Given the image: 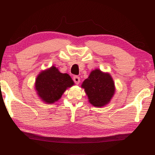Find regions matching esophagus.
Returning a JSON list of instances; mask_svg holds the SVG:
<instances>
[{"label":"esophagus","mask_w":155,"mask_h":155,"mask_svg":"<svg viewBox=\"0 0 155 155\" xmlns=\"http://www.w3.org/2000/svg\"><path fill=\"white\" fill-rule=\"evenodd\" d=\"M73 80H74V82L76 83V84H78L80 83V77H78V76H77V75L74 76V77H73Z\"/></svg>","instance_id":"34e87169"}]
</instances>
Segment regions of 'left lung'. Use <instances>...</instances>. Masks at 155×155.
Instances as JSON below:
<instances>
[{
  "mask_svg": "<svg viewBox=\"0 0 155 155\" xmlns=\"http://www.w3.org/2000/svg\"><path fill=\"white\" fill-rule=\"evenodd\" d=\"M88 96L89 102L95 107H104L108 104L115 92V82L108 73L96 68L81 85Z\"/></svg>",
  "mask_w": 155,
  "mask_h": 155,
  "instance_id": "obj_1",
  "label": "left lung"
}]
</instances>
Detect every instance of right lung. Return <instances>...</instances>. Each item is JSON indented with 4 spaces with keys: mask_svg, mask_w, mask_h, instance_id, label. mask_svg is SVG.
<instances>
[{
    "mask_svg": "<svg viewBox=\"0 0 155 155\" xmlns=\"http://www.w3.org/2000/svg\"><path fill=\"white\" fill-rule=\"evenodd\" d=\"M73 85L74 82L68 74L61 73L57 67L52 66L38 75L35 89L42 101L51 104L58 101L65 91Z\"/></svg>",
    "mask_w": 155,
    "mask_h": 155,
    "instance_id": "add662e5",
    "label": "right lung"
}]
</instances>
